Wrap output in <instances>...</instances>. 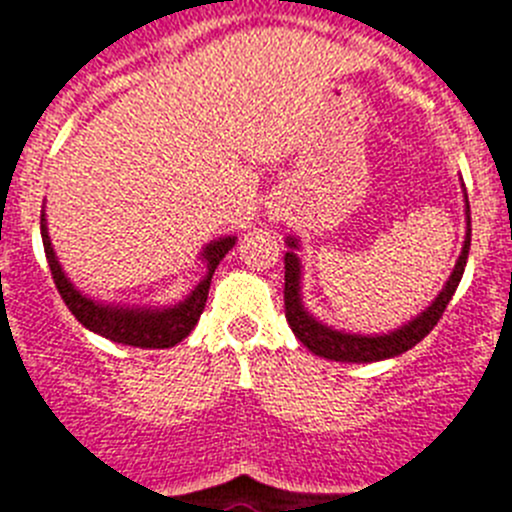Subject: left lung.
<instances>
[{
  "instance_id": "obj_1",
  "label": "left lung",
  "mask_w": 512,
  "mask_h": 512,
  "mask_svg": "<svg viewBox=\"0 0 512 512\" xmlns=\"http://www.w3.org/2000/svg\"><path fill=\"white\" fill-rule=\"evenodd\" d=\"M464 206H467V237H464L462 255H459L457 265H454V273L449 275L446 285L441 288V293L436 296V301L426 308L423 313H418L416 319L403 324L400 329L388 331V334H347V331H336L331 326H324L321 321H316L311 313L303 308L301 301V260L293 250H298V239L288 237L285 245L290 247V252H285V319H288L290 329L298 336V342L303 347L311 349L316 357L334 359V362H380V359L398 357V354L408 352L411 347H416L428 331L439 324V319L444 316L446 306H449L454 290H457L459 280L464 275V267H467L469 257V242H472V224H469V201L467 193H464Z\"/></svg>"
}]
</instances>
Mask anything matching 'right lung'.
I'll list each match as a JSON object with an SVG mask.
<instances>
[{"label":"right lung","instance_id":"obj_1","mask_svg":"<svg viewBox=\"0 0 512 512\" xmlns=\"http://www.w3.org/2000/svg\"><path fill=\"white\" fill-rule=\"evenodd\" d=\"M40 234H43L45 257H48L50 273H53L55 288L66 301L68 311L78 319V324H84L86 329L94 331L99 336H107L117 344H127V347L140 349H168L183 342L193 331V326L199 324L201 311L209 298L211 275H214L216 265L222 262L234 247V237H219L211 245H206L204 262L206 275L196 288L191 290V296L181 301L178 306L170 308H122V306H104L99 301L81 296V290L73 288L71 280L63 273L61 262L55 260L53 245H50L48 227H45V214H40Z\"/></svg>","mask_w":512,"mask_h":512}]
</instances>
